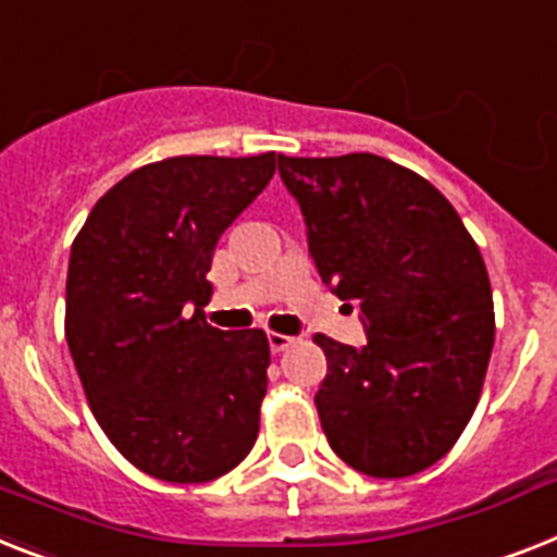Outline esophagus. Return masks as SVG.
Here are the masks:
<instances>
[{
	"instance_id": "1",
	"label": "esophagus",
	"mask_w": 557,
	"mask_h": 557,
	"mask_svg": "<svg viewBox=\"0 0 557 557\" xmlns=\"http://www.w3.org/2000/svg\"><path fill=\"white\" fill-rule=\"evenodd\" d=\"M294 343V337H288V334H280V332H269V346L274 355H280V351H286L288 346Z\"/></svg>"
}]
</instances>
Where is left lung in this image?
Segmentation results:
<instances>
[{"mask_svg":"<svg viewBox=\"0 0 557 557\" xmlns=\"http://www.w3.org/2000/svg\"><path fill=\"white\" fill-rule=\"evenodd\" d=\"M325 286L360 306L366 346L318 334L329 446L372 478L446 455L481 397L495 311L483 257L435 185L377 153L277 157Z\"/></svg>","mask_w":557,"mask_h":557,"instance_id":"8db88e82","label":"left lung"}]
</instances>
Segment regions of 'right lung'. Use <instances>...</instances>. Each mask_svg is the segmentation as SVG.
Wrapping results in <instances>:
<instances>
[{
	"instance_id": "1",
	"label": "right lung",
	"mask_w": 557,
	"mask_h": 557,
	"mask_svg": "<svg viewBox=\"0 0 557 557\" xmlns=\"http://www.w3.org/2000/svg\"><path fill=\"white\" fill-rule=\"evenodd\" d=\"M274 151L169 157L99 197L71 246L65 337L94 418L151 478L232 472L260 432L263 329L206 323L216 239L263 191Z\"/></svg>"
}]
</instances>
